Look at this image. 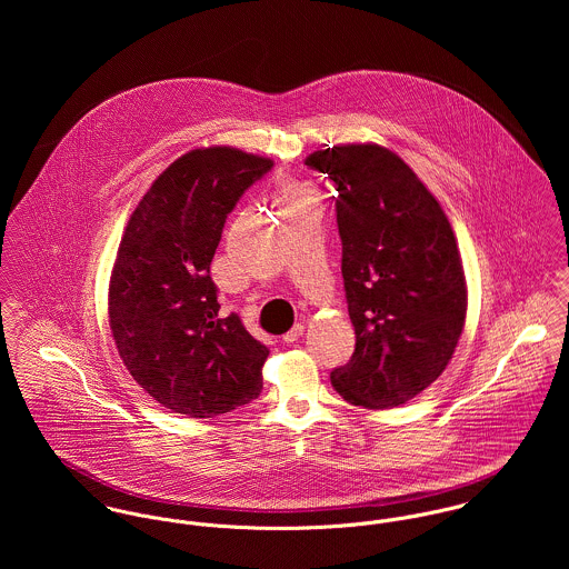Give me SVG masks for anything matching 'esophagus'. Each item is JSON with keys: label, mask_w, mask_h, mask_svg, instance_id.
Wrapping results in <instances>:
<instances>
[{"label": "esophagus", "mask_w": 569, "mask_h": 569, "mask_svg": "<svg viewBox=\"0 0 569 569\" xmlns=\"http://www.w3.org/2000/svg\"><path fill=\"white\" fill-rule=\"evenodd\" d=\"M302 335H305V326L296 325L291 330H289V332H284V335H282V341H284V343H296Z\"/></svg>", "instance_id": "obj_1"}]
</instances>
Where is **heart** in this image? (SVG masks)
Listing matches in <instances>:
<instances>
[{
	"label": "heart",
	"mask_w": 569,
	"mask_h": 569,
	"mask_svg": "<svg viewBox=\"0 0 569 569\" xmlns=\"http://www.w3.org/2000/svg\"><path fill=\"white\" fill-rule=\"evenodd\" d=\"M305 199H307V194H305V190L300 186H296V183L284 186V190H282V208H291V206H296V203H300Z\"/></svg>",
	"instance_id": "1"
}]
</instances>
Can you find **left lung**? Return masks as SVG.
Returning <instances> with one entry per match:
<instances>
[{
	"label": "left lung",
	"mask_w": 569,
	"mask_h": 569,
	"mask_svg": "<svg viewBox=\"0 0 569 569\" xmlns=\"http://www.w3.org/2000/svg\"><path fill=\"white\" fill-rule=\"evenodd\" d=\"M307 166L335 181L355 352L330 372L352 406H403L447 368L467 318L453 230L425 183L377 144L328 147Z\"/></svg>",
	"instance_id": "8db88e82"
}]
</instances>
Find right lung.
<instances>
[{"mask_svg":"<svg viewBox=\"0 0 569 569\" xmlns=\"http://www.w3.org/2000/svg\"><path fill=\"white\" fill-rule=\"evenodd\" d=\"M273 162L230 147L170 163L138 203L109 284V325L131 377L163 407L212 418L262 390L269 348L219 316L210 278L228 214Z\"/></svg>","mask_w":569,"mask_h":569,"instance_id":"1","label":"right lung"}]
</instances>
